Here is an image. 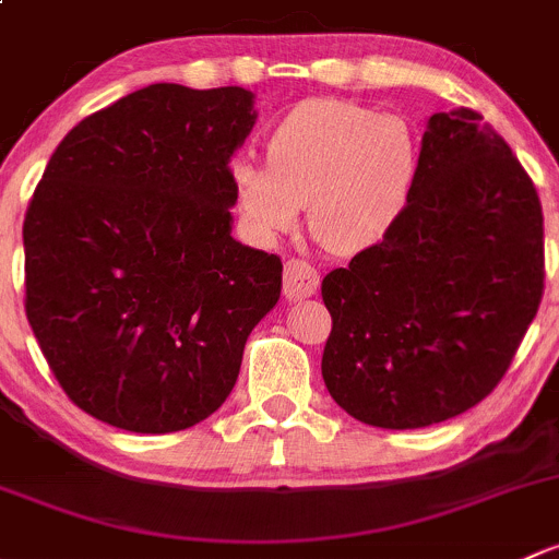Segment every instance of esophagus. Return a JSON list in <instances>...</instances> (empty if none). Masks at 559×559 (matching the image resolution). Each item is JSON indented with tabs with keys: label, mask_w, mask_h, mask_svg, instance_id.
Instances as JSON below:
<instances>
[{
	"label": "esophagus",
	"mask_w": 559,
	"mask_h": 559,
	"mask_svg": "<svg viewBox=\"0 0 559 559\" xmlns=\"http://www.w3.org/2000/svg\"><path fill=\"white\" fill-rule=\"evenodd\" d=\"M320 287V272L309 261L290 258L285 263V298L287 301H301L314 296Z\"/></svg>",
	"instance_id": "esophagus-1"
}]
</instances>
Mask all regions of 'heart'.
Returning a JSON list of instances; mask_svg holds the SVG:
<instances>
[{
  "label": "heart",
  "instance_id": "heart-1",
  "mask_svg": "<svg viewBox=\"0 0 559 559\" xmlns=\"http://www.w3.org/2000/svg\"><path fill=\"white\" fill-rule=\"evenodd\" d=\"M269 166L237 160L234 199L261 241L309 228L338 255L377 245L404 215L419 171V145L399 115L342 99H309L282 118L266 142Z\"/></svg>",
  "mask_w": 559,
  "mask_h": 559
}]
</instances>
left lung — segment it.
<instances>
[{"mask_svg": "<svg viewBox=\"0 0 559 559\" xmlns=\"http://www.w3.org/2000/svg\"><path fill=\"white\" fill-rule=\"evenodd\" d=\"M544 296V215L468 107L430 115L404 215L322 280L331 399L373 428L444 423L492 393Z\"/></svg>", "mask_w": 559, "mask_h": 559, "instance_id": "left-lung-1", "label": "left lung"}]
</instances>
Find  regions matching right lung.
Listing matches in <instances>:
<instances>
[{"mask_svg": "<svg viewBox=\"0 0 559 559\" xmlns=\"http://www.w3.org/2000/svg\"><path fill=\"white\" fill-rule=\"evenodd\" d=\"M239 85L155 83L80 120L23 221L26 318L72 404L131 433L221 408L282 261L231 237Z\"/></svg>", "mask_w": 559, "mask_h": 559, "instance_id": "obj_1", "label": "right lung"}]
</instances>
